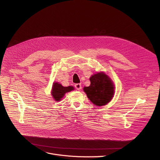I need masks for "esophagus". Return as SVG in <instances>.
Segmentation results:
<instances>
[{"label":"esophagus","instance_id":"obj_1","mask_svg":"<svg viewBox=\"0 0 160 160\" xmlns=\"http://www.w3.org/2000/svg\"><path fill=\"white\" fill-rule=\"evenodd\" d=\"M75 88L77 89V90H80L82 88V86H81V84L80 83H77L75 85Z\"/></svg>","mask_w":160,"mask_h":160}]
</instances>
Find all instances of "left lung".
Wrapping results in <instances>:
<instances>
[{"instance_id": "1", "label": "left lung", "mask_w": 160, "mask_h": 160, "mask_svg": "<svg viewBox=\"0 0 160 160\" xmlns=\"http://www.w3.org/2000/svg\"><path fill=\"white\" fill-rule=\"evenodd\" d=\"M90 80V85L83 88L89 100L97 106L108 103L114 94V85L112 80L103 72H99L92 75Z\"/></svg>"}]
</instances>
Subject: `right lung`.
<instances>
[{
	"instance_id": "1",
	"label": "right lung",
	"mask_w": 160,
	"mask_h": 160,
	"mask_svg": "<svg viewBox=\"0 0 160 160\" xmlns=\"http://www.w3.org/2000/svg\"><path fill=\"white\" fill-rule=\"evenodd\" d=\"M73 90L74 87L72 86L63 87L62 84L58 82H55L52 84L51 95L55 101H60L66 93Z\"/></svg>"
}]
</instances>
